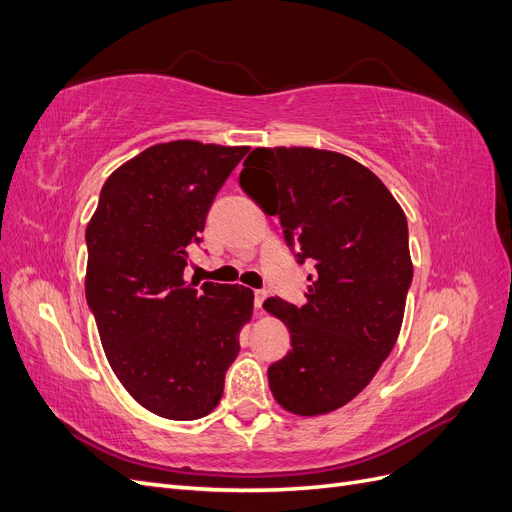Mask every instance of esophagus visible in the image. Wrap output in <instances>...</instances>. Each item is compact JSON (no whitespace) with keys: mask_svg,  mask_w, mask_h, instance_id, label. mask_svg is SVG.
Instances as JSON below:
<instances>
[{"mask_svg":"<svg viewBox=\"0 0 512 512\" xmlns=\"http://www.w3.org/2000/svg\"><path fill=\"white\" fill-rule=\"evenodd\" d=\"M265 299H267V290H256V292H254V307H256V312H260L262 303H265Z\"/></svg>","mask_w":512,"mask_h":512,"instance_id":"34e87169","label":"esophagus"}]
</instances>
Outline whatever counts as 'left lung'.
<instances>
[{
    "label": "left lung",
    "instance_id": "8db88e82",
    "mask_svg": "<svg viewBox=\"0 0 512 512\" xmlns=\"http://www.w3.org/2000/svg\"><path fill=\"white\" fill-rule=\"evenodd\" d=\"M239 183L314 267L301 307L262 305L292 344L269 367L271 393L292 414L333 412L365 389L399 337L412 282L406 213L367 166L327 149L256 147Z\"/></svg>",
    "mask_w": 512,
    "mask_h": 512
}]
</instances>
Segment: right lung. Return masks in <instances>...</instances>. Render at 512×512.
<instances>
[{"mask_svg": "<svg viewBox=\"0 0 512 512\" xmlns=\"http://www.w3.org/2000/svg\"><path fill=\"white\" fill-rule=\"evenodd\" d=\"M250 147L170 141L106 179L87 224L85 297L115 376L138 404L194 421L220 404L254 292L188 282L215 194Z\"/></svg>", "mask_w": 512, "mask_h": 512, "instance_id": "right-lung-1", "label": "right lung"}]
</instances>
